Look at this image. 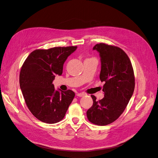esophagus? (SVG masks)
Masks as SVG:
<instances>
[{"label":"esophagus","mask_w":158,"mask_h":158,"mask_svg":"<svg viewBox=\"0 0 158 158\" xmlns=\"http://www.w3.org/2000/svg\"><path fill=\"white\" fill-rule=\"evenodd\" d=\"M76 95L77 96V97H84L85 95V94L84 93H77L76 94Z\"/></svg>","instance_id":"34e87169"}]
</instances>
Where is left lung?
Instances as JSON below:
<instances>
[{"label":"left lung","instance_id":"1","mask_svg":"<svg viewBox=\"0 0 158 158\" xmlns=\"http://www.w3.org/2000/svg\"><path fill=\"white\" fill-rule=\"evenodd\" d=\"M93 49L100 57L104 97L97 101L91 95L93 104L86 112L87 118L93 124L106 126L116 120L127 107L135 89L134 72L130 58L121 48L100 43Z\"/></svg>","mask_w":158,"mask_h":158}]
</instances>
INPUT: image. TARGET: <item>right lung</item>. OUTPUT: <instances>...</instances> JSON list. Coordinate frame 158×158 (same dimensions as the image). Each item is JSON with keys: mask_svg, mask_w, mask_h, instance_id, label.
Wrapping results in <instances>:
<instances>
[{"mask_svg": "<svg viewBox=\"0 0 158 158\" xmlns=\"http://www.w3.org/2000/svg\"><path fill=\"white\" fill-rule=\"evenodd\" d=\"M77 46L36 49L25 60L19 73V86L26 105L39 121L54 124L64 119L75 93L55 90L52 81L61 76L68 56Z\"/></svg>", "mask_w": 158, "mask_h": 158, "instance_id": "add662e5", "label": "right lung"}]
</instances>
